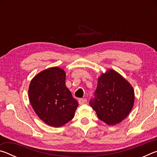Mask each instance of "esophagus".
Here are the masks:
<instances>
[{
    "mask_svg": "<svg viewBox=\"0 0 157 157\" xmlns=\"http://www.w3.org/2000/svg\"><path fill=\"white\" fill-rule=\"evenodd\" d=\"M87 100L86 99V98H79V99L78 100V102L79 105H82V104H84V103L86 102Z\"/></svg>",
    "mask_w": 157,
    "mask_h": 157,
    "instance_id": "obj_1",
    "label": "esophagus"
}]
</instances>
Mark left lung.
<instances>
[{
    "label": "left lung",
    "instance_id": "left-lung-1",
    "mask_svg": "<svg viewBox=\"0 0 157 157\" xmlns=\"http://www.w3.org/2000/svg\"><path fill=\"white\" fill-rule=\"evenodd\" d=\"M134 91L126 79L113 70L102 74L89 105L98 118L113 125L129 115L134 106Z\"/></svg>",
    "mask_w": 157,
    "mask_h": 157
}]
</instances>
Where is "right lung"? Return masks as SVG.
Masks as SVG:
<instances>
[{"label":"right lung","instance_id":"add662e5","mask_svg":"<svg viewBox=\"0 0 157 157\" xmlns=\"http://www.w3.org/2000/svg\"><path fill=\"white\" fill-rule=\"evenodd\" d=\"M66 73L53 67L39 73L29 86V99L36 115L50 126L59 127L72 120L78 102L65 84Z\"/></svg>","mask_w":157,"mask_h":157}]
</instances>
